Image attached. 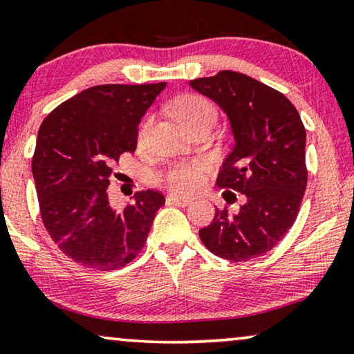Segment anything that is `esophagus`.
<instances>
[{
	"label": "esophagus",
	"mask_w": 354,
	"mask_h": 354,
	"mask_svg": "<svg viewBox=\"0 0 354 354\" xmlns=\"http://www.w3.org/2000/svg\"><path fill=\"white\" fill-rule=\"evenodd\" d=\"M167 200L170 201V203H173V205H176V206H183V207L192 203V198H189V197H181V195H176V194H170V195H168V198H167Z\"/></svg>",
	"instance_id": "obj_1"
}]
</instances>
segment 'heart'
I'll return each instance as SVG.
<instances>
[{
  "label": "heart",
  "instance_id": "1",
  "mask_svg": "<svg viewBox=\"0 0 354 354\" xmlns=\"http://www.w3.org/2000/svg\"><path fill=\"white\" fill-rule=\"evenodd\" d=\"M173 115H175L181 127L189 131V129L201 124H214L217 111L216 106L207 99L189 94V96H183L176 100L175 105H173ZM147 129L148 122H145L138 133L140 142L145 138ZM207 173H209V164L203 159L179 162V164H173L159 173L157 181L162 186L171 189L173 192L189 194L203 186Z\"/></svg>",
  "mask_w": 354,
  "mask_h": 354
}]
</instances>
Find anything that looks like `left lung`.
<instances>
[{"mask_svg":"<svg viewBox=\"0 0 354 354\" xmlns=\"http://www.w3.org/2000/svg\"><path fill=\"white\" fill-rule=\"evenodd\" d=\"M190 86L228 116L234 147L223 160L217 186L227 189L228 203L236 200L230 189L244 197L236 214L216 207L200 239L225 260H252L282 241L298 217L307 186L304 124L282 93L239 72L221 71L190 80Z\"/></svg>","mask_w":354,"mask_h":354,"instance_id":"left-lung-1","label":"left lung"}]
</instances>
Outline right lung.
<instances>
[{
    "instance_id": "obj_1",
    "label": "right lung",
    "mask_w": 354,
    "mask_h": 354,
    "mask_svg": "<svg viewBox=\"0 0 354 354\" xmlns=\"http://www.w3.org/2000/svg\"><path fill=\"white\" fill-rule=\"evenodd\" d=\"M165 83L99 85L56 106L37 132L32 176L50 238L82 266L113 271L147 243L157 190H140L124 209L110 205V176L120 156L137 148L142 116Z\"/></svg>"
}]
</instances>
